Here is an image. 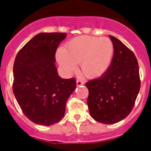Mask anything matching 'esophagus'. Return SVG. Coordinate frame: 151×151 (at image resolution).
I'll return each instance as SVG.
<instances>
[{
    "mask_svg": "<svg viewBox=\"0 0 151 151\" xmlns=\"http://www.w3.org/2000/svg\"><path fill=\"white\" fill-rule=\"evenodd\" d=\"M84 84V82L83 81H82V80H77V86H82Z\"/></svg>",
    "mask_w": 151,
    "mask_h": 151,
    "instance_id": "1",
    "label": "esophagus"
}]
</instances>
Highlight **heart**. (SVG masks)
Segmentation results:
<instances>
[{"label":"heart","instance_id":"1","mask_svg":"<svg viewBox=\"0 0 151 151\" xmlns=\"http://www.w3.org/2000/svg\"><path fill=\"white\" fill-rule=\"evenodd\" d=\"M114 47L107 38L81 36L71 39L56 52V60L63 71L71 74L80 64V71L88 78H96L107 71Z\"/></svg>","mask_w":151,"mask_h":151}]
</instances>
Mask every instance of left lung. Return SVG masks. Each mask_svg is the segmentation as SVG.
<instances>
[{"instance_id":"obj_1","label":"left lung","mask_w":151,"mask_h":151,"mask_svg":"<svg viewBox=\"0 0 151 151\" xmlns=\"http://www.w3.org/2000/svg\"><path fill=\"white\" fill-rule=\"evenodd\" d=\"M112 63L101 77L86 83L91 116L95 121L112 124L123 120L134 106L141 83L137 59L132 50L112 36Z\"/></svg>"}]
</instances>
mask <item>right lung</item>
I'll return each mask as SVG.
<instances>
[{"label": "right lung", "instance_id": "add662e5", "mask_svg": "<svg viewBox=\"0 0 151 151\" xmlns=\"http://www.w3.org/2000/svg\"><path fill=\"white\" fill-rule=\"evenodd\" d=\"M65 33H41L18 51L13 65V90L25 116L33 123L50 126L64 117L76 79H63L55 53Z\"/></svg>", "mask_w": 151, "mask_h": 151}]
</instances>
